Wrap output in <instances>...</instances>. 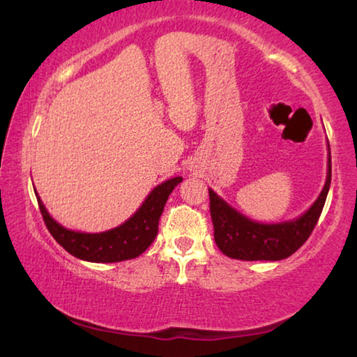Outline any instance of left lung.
<instances>
[{"label":"left lung","instance_id":"obj_1","mask_svg":"<svg viewBox=\"0 0 357 357\" xmlns=\"http://www.w3.org/2000/svg\"><path fill=\"white\" fill-rule=\"evenodd\" d=\"M331 185V148L328 176L321 193L309 211L298 219L280 223H259L247 219L209 189V211L214 225V239L222 253L244 261H279L299 249L315 228L321 215Z\"/></svg>","mask_w":357,"mask_h":357}]
</instances>
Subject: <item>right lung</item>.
<instances>
[{
  "label": "right lung",
  "instance_id": "obj_1",
  "mask_svg": "<svg viewBox=\"0 0 357 357\" xmlns=\"http://www.w3.org/2000/svg\"><path fill=\"white\" fill-rule=\"evenodd\" d=\"M181 181L183 178L176 176L154 187L129 220L104 233H80L64 228L47 213L38 193L36 197L47 229L63 249L84 261L116 263L137 258L153 244L159 231V219L164 213L168 195Z\"/></svg>",
  "mask_w": 357,
  "mask_h": 357
}]
</instances>
